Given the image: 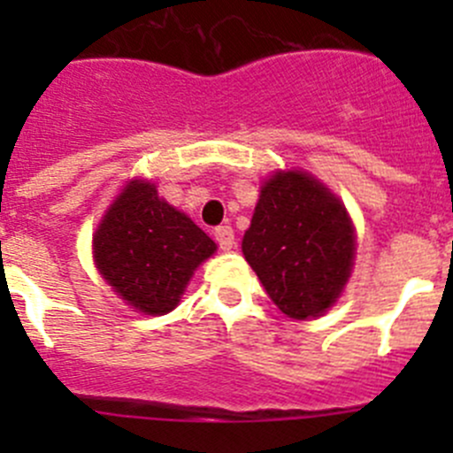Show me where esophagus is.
Instances as JSON below:
<instances>
[{
    "label": "esophagus",
    "instance_id": "esophagus-1",
    "mask_svg": "<svg viewBox=\"0 0 453 453\" xmlns=\"http://www.w3.org/2000/svg\"><path fill=\"white\" fill-rule=\"evenodd\" d=\"M214 239H217L219 248H221L223 252H230V250L234 248V230H232L230 226L214 227Z\"/></svg>",
    "mask_w": 453,
    "mask_h": 453
}]
</instances>
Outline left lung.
Listing matches in <instances>:
<instances>
[{"label":"left lung","instance_id":"8db88e82","mask_svg":"<svg viewBox=\"0 0 453 453\" xmlns=\"http://www.w3.org/2000/svg\"><path fill=\"white\" fill-rule=\"evenodd\" d=\"M243 254L282 313L318 318L350 276L353 226L340 199L311 175L276 173L260 190Z\"/></svg>","mask_w":453,"mask_h":453}]
</instances>
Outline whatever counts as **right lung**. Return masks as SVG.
Returning a JSON list of instances; mask_svg holds the SVG:
<instances>
[{"label": "right lung", "instance_id": "right-lung-1", "mask_svg": "<svg viewBox=\"0 0 453 453\" xmlns=\"http://www.w3.org/2000/svg\"><path fill=\"white\" fill-rule=\"evenodd\" d=\"M214 250L201 227L159 199L153 184L138 180L113 201L94 236L103 278L146 315L173 311L197 265Z\"/></svg>", "mask_w": 453, "mask_h": 453}]
</instances>
